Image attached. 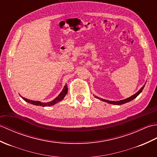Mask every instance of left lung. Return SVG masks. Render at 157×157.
Returning a JSON list of instances; mask_svg holds the SVG:
<instances>
[{"mask_svg":"<svg viewBox=\"0 0 157 157\" xmlns=\"http://www.w3.org/2000/svg\"><path fill=\"white\" fill-rule=\"evenodd\" d=\"M144 85L142 86V87L138 90V91L136 93H135L134 95H133L132 96H131L130 97H129V98H127V99H124V100H120V101H109V100H105V99H100L99 98V99H101V101H105V102H107V103H111V104H113V105H122V104H124V103H128V102H129V101H132V100H133L134 99H135L136 97L139 94H140L141 92H142V89H144ZM95 97H97L96 96H95ZM97 98H98V97H97Z\"/></svg>","mask_w":157,"mask_h":157,"instance_id":"left-lung-1","label":"left lung"}]
</instances>
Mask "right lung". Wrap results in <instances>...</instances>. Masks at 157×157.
Wrapping results in <instances>:
<instances>
[{"label":"right lung","mask_w":157,"mask_h":157,"mask_svg":"<svg viewBox=\"0 0 157 157\" xmlns=\"http://www.w3.org/2000/svg\"><path fill=\"white\" fill-rule=\"evenodd\" d=\"M68 92V87H67V85H66L64 86V89H62V92L60 93V95H59L56 98L54 99L53 101H52L50 102H48V103H41L40 101H32V100H29V99H27L26 98H24V97H22L23 100H25V101L30 103L31 104H33V105H40V106H42V107H46V106H51V105H53L54 104L58 103L59 101H60L62 99H64V97L66 96V95L67 94Z\"/></svg>","instance_id":"add662e5"}]
</instances>
